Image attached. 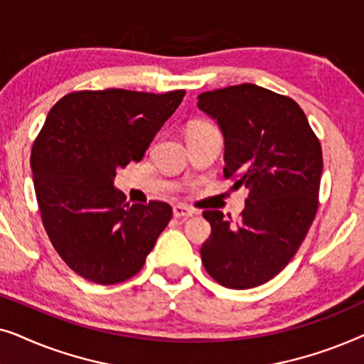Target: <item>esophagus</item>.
<instances>
[{
	"instance_id": "esophagus-1",
	"label": "esophagus",
	"mask_w": 364,
	"mask_h": 364,
	"mask_svg": "<svg viewBox=\"0 0 364 364\" xmlns=\"http://www.w3.org/2000/svg\"><path fill=\"white\" fill-rule=\"evenodd\" d=\"M173 217L176 218H188V217H193L196 215V210L187 205H182V203H178V205H173Z\"/></svg>"
}]
</instances>
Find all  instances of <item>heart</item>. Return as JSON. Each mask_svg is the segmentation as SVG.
<instances>
[{"mask_svg":"<svg viewBox=\"0 0 364 364\" xmlns=\"http://www.w3.org/2000/svg\"><path fill=\"white\" fill-rule=\"evenodd\" d=\"M205 127H212L210 124L203 122V121H197V122H192L191 127H188V131H197V129H205ZM187 131V132H188Z\"/></svg>","mask_w":364,"mask_h":364,"instance_id":"heart-1","label":"heart"}]
</instances>
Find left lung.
Here are the masks:
<instances>
[{"mask_svg":"<svg viewBox=\"0 0 364 364\" xmlns=\"http://www.w3.org/2000/svg\"><path fill=\"white\" fill-rule=\"evenodd\" d=\"M197 99L223 134V176L250 191L237 225L222 212H203L212 232L200 248L202 263L223 287H258L288 265L316 215L320 141L293 99L257 84L215 89Z\"/></svg>","mask_w":364,"mask_h":364,"instance_id":"left-lung-1","label":"left lung"}]
</instances>
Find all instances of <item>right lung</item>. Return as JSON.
Segmentation results:
<instances>
[{
	"label": "right lung",
	"instance_id": "obj_1",
	"mask_svg": "<svg viewBox=\"0 0 364 364\" xmlns=\"http://www.w3.org/2000/svg\"><path fill=\"white\" fill-rule=\"evenodd\" d=\"M183 96L79 91L49 111L31 152L34 191L53 247L86 280L114 285L136 275L171 220L166 202H126L114 177L141 161Z\"/></svg>",
	"mask_w": 364,
	"mask_h": 364
}]
</instances>
